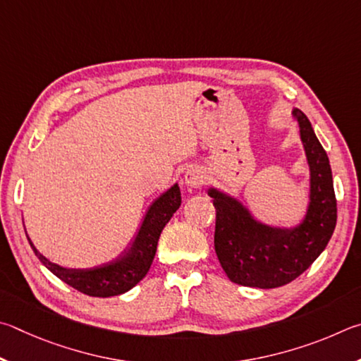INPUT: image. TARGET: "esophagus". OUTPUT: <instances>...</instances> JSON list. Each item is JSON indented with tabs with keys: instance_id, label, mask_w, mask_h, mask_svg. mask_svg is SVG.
<instances>
[{
	"instance_id": "34e87169",
	"label": "esophagus",
	"mask_w": 361,
	"mask_h": 361,
	"mask_svg": "<svg viewBox=\"0 0 361 361\" xmlns=\"http://www.w3.org/2000/svg\"><path fill=\"white\" fill-rule=\"evenodd\" d=\"M204 182V171L198 166H190L184 174V184L190 188H200Z\"/></svg>"
}]
</instances>
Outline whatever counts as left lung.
<instances>
[{
  "instance_id": "left-lung-1",
  "label": "left lung",
  "mask_w": 361,
  "mask_h": 361,
  "mask_svg": "<svg viewBox=\"0 0 361 361\" xmlns=\"http://www.w3.org/2000/svg\"><path fill=\"white\" fill-rule=\"evenodd\" d=\"M293 114L309 166L307 206L298 224H264L235 195L207 188L217 212L214 247L225 274L238 286L276 288L292 282L317 260L336 226L330 160L309 118L300 109Z\"/></svg>"
}]
</instances>
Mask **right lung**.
<instances>
[{"instance_id": "obj_1", "label": "right lung", "mask_w": 361, "mask_h": 361, "mask_svg": "<svg viewBox=\"0 0 361 361\" xmlns=\"http://www.w3.org/2000/svg\"><path fill=\"white\" fill-rule=\"evenodd\" d=\"M180 203V188L176 182L173 187H169L166 192H163L160 197L152 201L128 247L118 257L112 258L111 262L101 263L92 268L60 267V264L44 257L35 247L28 235L27 238L35 255L59 279L88 296L109 298V296L126 293L147 274L150 264L154 262L158 239H160L164 225L179 209Z\"/></svg>"}]
</instances>
